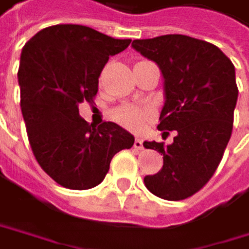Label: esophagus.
Segmentation results:
<instances>
[{
	"label": "esophagus",
	"mask_w": 249,
	"mask_h": 249,
	"mask_svg": "<svg viewBox=\"0 0 249 249\" xmlns=\"http://www.w3.org/2000/svg\"><path fill=\"white\" fill-rule=\"evenodd\" d=\"M134 148H136V149H143V140L136 139V140H134Z\"/></svg>",
	"instance_id": "1"
}]
</instances>
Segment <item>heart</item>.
I'll use <instances>...</instances> for the list:
<instances>
[{
    "mask_svg": "<svg viewBox=\"0 0 249 249\" xmlns=\"http://www.w3.org/2000/svg\"><path fill=\"white\" fill-rule=\"evenodd\" d=\"M112 116L118 124H121L122 127L137 131L145 125L146 119L149 118V112L139 109L136 106H130V104H125V106H121V107L115 109L112 112Z\"/></svg>",
    "mask_w": 249,
    "mask_h": 249,
    "instance_id": "1",
    "label": "heart"
}]
</instances>
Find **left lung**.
<instances>
[{
	"label": "left lung",
	"mask_w": 249,
	"mask_h": 249,
	"mask_svg": "<svg viewBox=\"0 0 249 249\" xmlns=\"http://www.w3.org/2000/svg\"><path fill=\"white\" fill-rule=\"evenodd\" d=\"M131 46L158 64L166 94L158 130L162 136L176 131L172 145L143 143L162 155V169L145 176V185L164 200L188 198L213 176L230 140L239 92L234 65L215 44L188 36L134 40Z\"/></svg>",
	"instance_id": "left-lung-1"
}]
</instances>
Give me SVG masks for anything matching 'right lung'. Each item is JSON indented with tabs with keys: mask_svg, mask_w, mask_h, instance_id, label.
<instances>
[{
	"mask_svg": "<svg viewBox=\"0 0 249 249\" xmlns=\"http://www.w3.org/2000/svg\"><path fill=\"white\" fill-rule=\"evenodd\" d=\"M131 40H118L83 25H53L38 31L20 53V109L33 154L56 184L89 190L106 176L113 155L134 137L115 122L92 125L79 104L92 103L109 56Z\"/></svg>",
	"mask_w": 249,
	"mask_h": 249,
	"instance_id": "add662e5",
	"label": "right lung"
}]
</instances>
